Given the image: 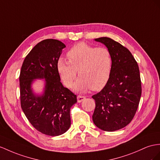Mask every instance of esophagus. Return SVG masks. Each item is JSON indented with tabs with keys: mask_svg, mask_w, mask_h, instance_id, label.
<instances>
[{
	"mask_svg": "<svg viewBox=\"0 0 160 160\" xmlns=\"http://www.w3.org/2000/svg\"><path fill=\"white\" fill-rule=\"evenodd\" d=\"M77 99H78V103H81L82 101H83L86 99V97H84V96L78 95L77 97Z\"/></svg>",
	"mask_w": 160,
	"mask_h": 160,
	"instance_id": "1",
	"label": "esophagus"
}]
</instances>
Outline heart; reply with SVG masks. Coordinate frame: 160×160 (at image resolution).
<instances>
[{
  "instance_id": "heart-1",
  "label": "heart",
  "mask_w": 160,
  "mask_h": 160,
  "mask_svg": "<svg viewBox=\"0 0 160 160\" xmlns=\"http://www.w3.org/2000/svg\"><path fill=\"white\" fill-rule=\"evenodd\" d=\"M68 61L61 58L57 70L63 84L72 87L77 71L80 76L73 88L78 92L99 90L108 83L112 69V57L105 47H95L86 43L73 46L67 53Z\"/></svg>"
}]
</instances>
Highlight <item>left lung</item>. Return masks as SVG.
<instances>
[{
    "mask_svg": "<svg viewBox=\"0 0 160 160\" xmlns=\"http://www.w3.org/2000/svg\"><path fill=\"white\" fill-rule=\"evenodd\" d=\"M111 52L112 69L104 88L92 98L95 101L94 124L108 132L123 128L132 121L141 96V82L136 60L128 48L108 37L95 38Z\"/></svg>",
    "mask_w": 160,
    "mask_h": 160,
    "instance_id": "obj_1",
    "label": "left lung"
}]
</instances>
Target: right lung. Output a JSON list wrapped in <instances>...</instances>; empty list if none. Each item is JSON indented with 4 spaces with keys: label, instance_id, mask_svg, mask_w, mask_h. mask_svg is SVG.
Instances as JSON below:
<instances>
[{
    "label": "right lung",
    "instance_id": "add662e5",
    "mask_svg": "<svg viewBox=\"0 0 160 160\" xmlns=\"http://www.w3.org/2000/svg\"><path fill=\"white\" fill-rule=\"evenodd\" d=\"M65 45L55 39L41 41L26 57L19 76L20 100L31 124L48 136L65 133L71 125L70 109L76 95L61 82L57 61ZM36 79H44L42 94L32 88Z\"/></svg>",
    "mask_w": 160,
    "mask_h": 160
}]
</instances>
